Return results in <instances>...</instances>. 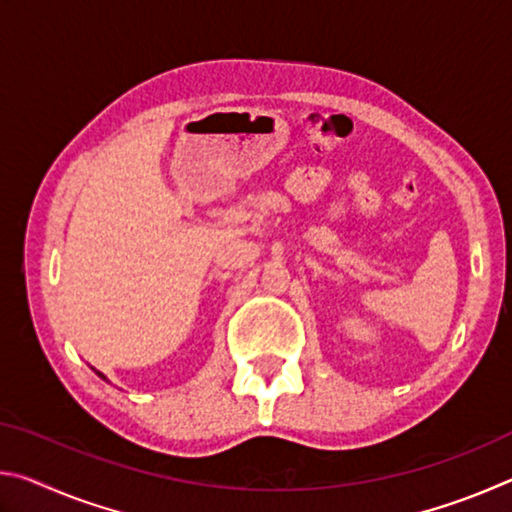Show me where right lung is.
<instances>
[{
	"mask_svg": "<svg viewBox=\"0 0 512 512\" xmlns=\"http://www.w3.org/2000/svg\"><path fill=\"white\" fill-rule=\"evenodd\" d=\"M92 370H94V368H92ZM94 372H97V375H99L101 379H106V381H108V377H106V375H103V372H99V370H94Z\"/></svg>",
	"mask_w": 512,
	"mask_h": 512,
	"instance_id": "add662e5",
	"label": "right lung"
}]
</instances>
